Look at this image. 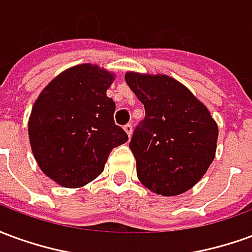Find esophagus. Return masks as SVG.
<instances>
[{
    "mask_svg": "<svg viewBox=\"0 0 252 252\" xmlns=\"http://www.w3.org/2000/svg\"><path fill=\"white\" fill-rule=\"evenodd\" d=\"M124 129H126V133H128V136L131 137L132 131H133V126H132L131 123H128V124H126V126H124Z\"/></svg>",
    "mask_w": 252,
    "mask_h": 252,
    "instance_id": "1",
    "label": "esophagus"
}]
</instances>
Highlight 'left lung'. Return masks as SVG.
Here are the masks:
<instances>
[{
    "instance_id": "obj_1",
    "label": "left lung",
    "mask_w": 252,
    "mask_h": 252,
    "mask_svg": "<svg viewBox=\"0 0 252 252\" xmlns=\"http://www.w3.org/2000/svg\"><path fill=\"white\" fill-rule=\"evenodd\" d=\"M126 81L146 110L129 143L137 178L157 194L185 193L215 159L216 121L189 89L167 75L126 72Z\"/></svg>"
}]
</instances>
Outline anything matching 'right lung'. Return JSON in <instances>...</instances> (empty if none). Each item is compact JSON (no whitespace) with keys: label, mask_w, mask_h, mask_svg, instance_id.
<instances>
[{"label":"right lung","mask_w":252,"mask_h":252,"mask_svg":"<svg viewBox=\"0 0 252 252\" xmlns=\"http://www.w3.org/2000/svg\"><path fill=\"white\" fill-rule=\"evenodd\" d=\"M115 75L97 64L61 72L33 104L28 123L32 153L41 171L63 188H81L104 170L110 151L128 140L116 126L106 90Z\"/></svg>","instance_id":"add662e5"}]
</instances>
